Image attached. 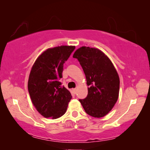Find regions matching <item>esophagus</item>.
I'll return each mask as SVG.
<instances>
[{
	"label": "esophagus",
	"instance_id": "34e87169",
	"mask_svg": "<svg viewBox=\"0 0 150 150\" xmlns=\"http://www.w3.org/2000/svg\"><path fill=\"white\" fill-rule=\"evenodd\" d=\"M72 91H73V93H76V89H73Z\"/></svg>",
	"mask_w": 150,
	"mask_h": 150
}]
</instances>
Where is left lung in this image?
I'll return each mask as SVG.
<instances>
[{"mask_svg": "<svg viewBox=\"0 0 150 150\" xmlns=\"http://www.w3.org/2000/svg\"><path fill=\"white\" fill-rule=\"evenodd\" d=\"M73 57L79 61L89 86L87 96L79 99L80 102L90 116H105L113 108L120 91V79L114 65L97 48L81 47Z\"/></svg>", "mask_w": 150, "mask_h": 150, "instance_id": "1", "label": "left lung"}]
</instances>
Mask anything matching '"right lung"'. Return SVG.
Listing matches in <instances>:
<instances>
[{"label": "right lung", "instance_id": "obj_1", "mask_svg": "<svg viewBox=\"0 0 150 150\" xmlns=\"http://www.w3.org/2000/svg\"><path fill=\"white\" fill-rule=\"evenodd\" d=\"M74 49L71 46L48 48L33 65L28 93L37 110L44 117L57 119L66 112L72 96L59 80L63 77V64Z\"/></svg>", "mask_w": 150, "mask_h": 150}]
</instances>
